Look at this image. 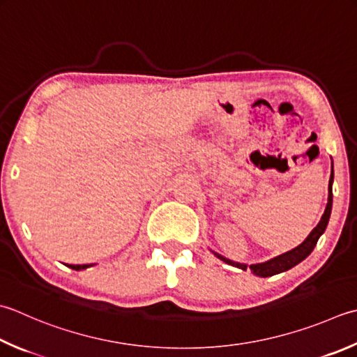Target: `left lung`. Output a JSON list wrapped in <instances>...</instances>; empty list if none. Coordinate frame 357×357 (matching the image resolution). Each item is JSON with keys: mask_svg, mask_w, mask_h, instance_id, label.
Masks as SVG:
<instances>
[{"mask_svg": "<svg viewBox=\"0 0 357 357\" xmlns=\"http://www.w3.org/2000/svg\"><path fill=\"white\" fill-rule=\"evenodd\" d=\"M333 183H334V172H333V165H331V176H330V184H328V202H326L325 212L322 215V218H320L319 225L311 230V234L306 236L305 241L302 244H298L297 248L291 249V250H288V252H284V254L278 255V257L271 258V260L264 261V263L249 264V266H248V264H244V263L229 260V258L220 255L218 252H215V250H212V252L215 254V257H218L220 260L230 264V266H235V268L243 269V271L250 269V271H252V274L257 275V277H272L275 274H280V272H284V271L297 266L300 261H303L305 258L312 252V249L316 248L319 238L325 232V229L328 226V221H330L331 208H333Z\"/></svg>", "mask_w": 357, "mask_h": 357, "instance_id": "left-lung-1", "label": "left lung"}]
</instances>
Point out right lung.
Returning a JSON list of instances; mask_svg holds the SVG:
<instances>
[{"mask_svg": "<svg viewBox=\"0 0 357 357\" xmlns=\"http://www.w3.org/2000/svg\"><path fill=\"white\" fill-rule=\"evenodd\" d=\"M91 264H77V266H74V264H69V268L71 269H75V271H80V269H86L89 268Z\"/></svg>", "mask_w": 357, "mask_h": 357, "instance_id": "right-lung-1", "label": "right lung"}]
</instances>
